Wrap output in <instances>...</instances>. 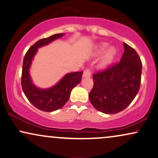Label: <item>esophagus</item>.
I'll list each match as a JSON object with an SVG mask.
<instances>
[{"mask_svg": "<svg viewBox=\"0 0 158 158\" xmlns=\"http://www.w3.org/2000/svg\"><path fill=\"white\" fill-rule=\"evenodd\" d=\"M83 78H88L91 77V71L89 69H86L84 71L83 75H82Z\"/></svg>", "mask_w": 158, "mask_h": 158, "instance_id": "1", "label": "esophagus"}]
</instances>
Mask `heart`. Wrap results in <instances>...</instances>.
Listing matches in <instances>:
<instances>
[{
	"mask_svg": "<svg viewBox=\"0 0 158 158\" xmlns=\"http://www.w3.org/2000/svg\"><path fill=\"white\" fill-rule=\"evenodd\" d=\"M109 47V44L103 42L98 44L95 47V54H94L95 57H99L103 53H105L99 64V66L101 69H106L110 66L117 55V51L114 47L113 46L109 47Z\"/></svg>",
	"mask_w": 158,
	"mask_h": 158,
	"instance_id": "b5f03b06",
	"label": "heart"
}]
</instances>
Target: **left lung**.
<instances>
[{"label": "left lung", "mask_w": 158, "mask_h": 158, "mask_svg": "<svg viewBox=\"0 0 158 158\" xmlns=\"http://www.w3.org/2000/svg\"><path fill=\"white\" fill-rule=\"evenodd\" d=\"M120 63L93 75L89 98L95 109L107 114L122 111L136 96L141 85L142 64L134 49L123 43Z\"/></svg>", "instance_id": "obj_1"}]
</instances>
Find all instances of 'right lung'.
Returning <instances> with one entry per match:
<instances>
[{
  "mask_svg": "<svg viewBox=\"0 0 158 158\" xmlns=\"http://www.w3.org/2000/svg\"><path fill=\"white\" fill-rule=\"evenodd\" d=\"M64 33H58L42 39L35 42L25 54L22 72V87L25 96L39 110L51 112L61 109L69 101L71 92L80 83L83 71L66 73L64 77L49 88H40L32 80L30 69L39 48L44 47L63 37Z\"/></svg>",
  "mask_w": 158,
  "mask_h": 158,
  "instance_id": "obj_1",
  "label": "right lung"
}]
</instances>
